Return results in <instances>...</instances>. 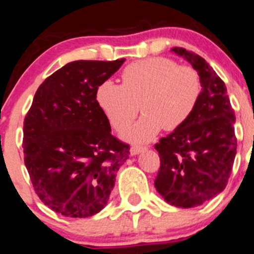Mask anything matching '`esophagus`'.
I'll use <instances>...</instances> for the list:
<instances>
[{"label":"esophagus","instance_id":"1","mask_svg":"<svg viewBox=\"0 0 254 254\" xmlns=\"http://www.w3.org/2000/svg\"><path fill=\"white\" fill-rule=\"evenodd\" d=\"M146 151V147H143V146H131V148H130V154L131 156H136V154L141 153V152Z\"/></svg>","mask_w":254,"mask_h":254}]
</instances>
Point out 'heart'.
<instances>
[{"mask_svg": "<svg viewBox=\"0 0 254 254\" xmlns=\"http://www.w3.org/2000/svg\"><path fill=\"white\" fill-rule=\"evenodd\" d=\"M123 84L105 80L96 90V101L112 127L122 130L140 112L134 125L123 131L132 142H147L165 127L178 129L193 113L202 92L198 73L164 57L137 61L124 68Z\"/></svg>", "mask_w": 254, "mask_h": 254, "instance_id": "heart-1", "label": "heart"}]
</instances>
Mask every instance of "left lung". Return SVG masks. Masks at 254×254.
Segmentation results:
<instances>
[{"label": "left lung", "mask_w": 254, "mask_h": 254, "mask_svg": "<svg viewBox=\"0 0 254 254\" xmlns=\"http://www.w3.org/2000/svg\"><path fill=\"white\" fill-rule=\"evenodd\" d=\"M172 51L198 73L202 92L188 122L154 146L161 158L154 186L169 204L191 208L209 201L228 184L237 147L235 114L225 84L212 66L183 47Z\"/></svg>", "instance_id": "left-lung-1"}]
</instances>
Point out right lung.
I'll return each instance as SVG.
<instances>
[{"mask_svg": "<svg viewBox=\"0 0 254 254\" xmlns=\"http://www.w3.org/2000/svg\"><path fill=\"white\" fill-rule=\"evenodd\" d=\"M125 60L75 61L39 86L24 119V163L34 190L56 213L87 218L105 208L129 145L111 134L96 90Z\"/></svg>", "mask_w": 254, "mask_h": 254, "instance_id": "1", "label": "right lung"}]
</instances>
